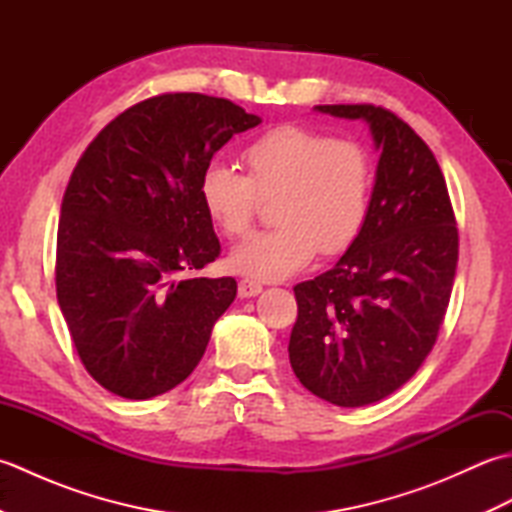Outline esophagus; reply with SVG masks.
<instances>
[{
	"mask_svg": "<svg viewBox=\"0 0 512 512\" xmlns=\"http://www.w3.org/2000/svg\"><path fill=\"white\" fill-rule=\"evenodd\" d=\"M237 290H239V297L250 299V297H257L259 292H262V284H259V281H253V279H242V281H239Z\"/></svg>",
	"mask_w": 512,
	"mask_h": 512,
	"instance_id": "1",
	"label": "esophagus"
}]
</instances>
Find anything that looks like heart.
<instances>
[{"mask_svg": "<svg viewBox=\"0 0 512 512\" xmlns=\"http://www.w3.org/2000/svg\"><path fill=\"white\" fill-rule=\"evenodd\" d=\"M242 160L246 176L211 162L198 187L206 215L228 237L248 235L262 200L277 198V226L233 250L237 273L259 281L286 279L306 268L317 250L336 257L361 235L374 187L372 158L363 145L281 125L255 138Z\"/></svg>", "mask_w": 512, "mask_h": 512, "instance_id": "1", "label": "heart"}]
</instances>
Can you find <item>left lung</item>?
Instances as JSON below:
<instances>
[{"instance_id":"left-lung-1","label":"left lung","mask_w":512,"mask_h":512,"mask_svg":"<svg viewBox=\"0 0 512 512\" xmlns=\"http://www.w3.org/2000/svg\"><path fill=\"white\" fill-rule=\"evenodd\" d=\"M361 118L380 151L369 215L328 273L295 286L292 372L339 407L372 405L418 372L436 345L458 268L447 182L427 143L376 105H317Z\"/></svg>"}]
</instances>
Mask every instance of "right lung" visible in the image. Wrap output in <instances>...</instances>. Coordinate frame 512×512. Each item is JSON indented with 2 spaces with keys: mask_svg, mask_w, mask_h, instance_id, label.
<instances>
[{
  "mask_svg": "<svg viewBox=\"0 0 512 512\" xmlns=\"http://www.w3.org/2000/svg\"><path fill=\"white\" fill-rule=\"evenodd\" d=\"M262 123L215 96L140 101L101 129L70 176L57 233V299L81 363L129 400L187 378L233 277L195 273L220 255L200 176L235 134Z\"/></svg>",
  "mask_w": 512,
  "mask_h": 512,
  "instance_id": "add662e5",
  "label": "right lung"
}]
</instances>
